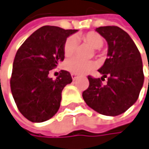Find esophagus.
Masks as SVG:
<instances>
[{
  "mask_svg": "<svg viewBox=\"0 0 149 149\" xmlns=\"http://www.w3.org/2000/svg\"><path fill=\"white\" fill-rule=\"evenodd\" d=\"M71 78H72L73 80H75L78 78V75H77V74H75V73H71Z\"/></svg>",
  "mask_w": 149,
  "mask_h": 149,
  "instance_id": "34e87169",
  "label": "esophagus"
}]
</instances>
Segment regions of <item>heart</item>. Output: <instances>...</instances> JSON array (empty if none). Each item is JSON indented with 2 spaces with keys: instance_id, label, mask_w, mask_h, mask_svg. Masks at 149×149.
Segmentation results:
<instances>
[{
  "instance_id": "obj_1",
  "label": "heart",
  "mask_w": 149,
  "mask_h": 149,
  "mask_svg": "<svg viewBox=\"0 0 149 149\" xmlns=\"http://www.w3.org/2000/svg\"><path fill=\"white\" fill-rule=\"evenodd\" d=\"M85 42L89 44L93 48L99 49L104 45V40L102 36L95 32H88L80 36ZM78 46V41L75 36H70L63 45V52L66 57H70L76 52ZM95 67V62L92 61H83L79 58H70L64 62V68L75 74H85L89 72Z\"/></svg>"
}]
</instances>
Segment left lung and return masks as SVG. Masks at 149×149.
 Wrapping results in <instances>:
<instances>
[{
	"label": "left lung",
	"mask_w": 149,
	"mask_h": 149,
	"mask_svg": "<svg viewBox=\"0 0 149 149\" xmlns=\"http://www.w3.org/2000/svg\"><path fill=\"white\" fill-rule=\"evenodd\" d=\"M107 42L108 58L98 70L102 80L88 77L89 87L82 94L83 99L95 112L107 116H116L133 105L144 83L140 53L133 40L122 28L106 26L95 28ZM149 69V66H148Z\"/></svg>",
	"instance_id": "1"
}]
</instances>
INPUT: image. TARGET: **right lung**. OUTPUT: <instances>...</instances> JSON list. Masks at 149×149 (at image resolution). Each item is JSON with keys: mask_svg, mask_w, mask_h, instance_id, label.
Returning <instances> with one entry per match:
<instances>
[{"mask_svg": "<svg viewBox=\"0 0 149 149\" xmlns=\"http://www.w3.org/2000/svg\"><path fill=\"white\" fill-rule=\"evenodd\" d=\"M77 29L44 26L35 31L16 54L10 89L18 109L28 121L43 123L59 110L61 92L71 83L70 72L61 70L53 80L49 71L64 60L66 39Z\"/></svg>", "mask_w": 149, "mask_h": 149, "instance_id": "obj_1", "label": "right lung"}]
</instances>
